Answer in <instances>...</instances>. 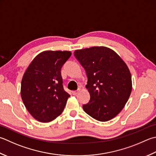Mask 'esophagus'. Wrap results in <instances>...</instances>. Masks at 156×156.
Masks as SVG:
<instances>
[{
	"label": "esophagus",
	"instance_id": "obj_1",
	"mask_svg": "<svg viewBox=\"0 0 156 156\" xmlns=\"http://www.w3.org/2000/svg\"><path fill=\"white\" fill-rule=\"evenodd\" d=\"M78 93H79V90L72 91V94L73 95H76V94H77Z\"/></svg>",
	"mask_w": 156,
	"mask_h": 156
}]
</instances>
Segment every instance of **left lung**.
<instances>
[{
	"label": "left lung",
	"mask_w": 156,
	"mask_h": 156,
	"mask_svg": "<svg viewBox=\"0 0 156 156\" xmlns=\"http://www.w3.org/2000/svg\"><path fill=\"white\" fill-rule=\"evenodd\" d=\"M86 71V88L90 101L84 111L101 122L110 120L126 105L132 91L130 70L115 51L105 47H93L74 51Z\"/></svg>",
	"instance_id": "left-lung-1"
}]
</instances>
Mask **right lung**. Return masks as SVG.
<instances>
[{
    "label": "right lung",
    "instance_id": "right-lung-1",
    "mask_svg": "<svg viewBox=\"0 0 156 156\" xmlns=\"http://www.w3.org/2000/svg\"><path fill=\"white\" fill-rule=\"evenodd\" d=\"M70 51H46L38 54L24 73L21 96L36 120L48 122L63 112L69 94L63 89L61 74Z\"/></svg>",
    "mask_w": 156,
    "mask_h": 156
}]
</instances>
